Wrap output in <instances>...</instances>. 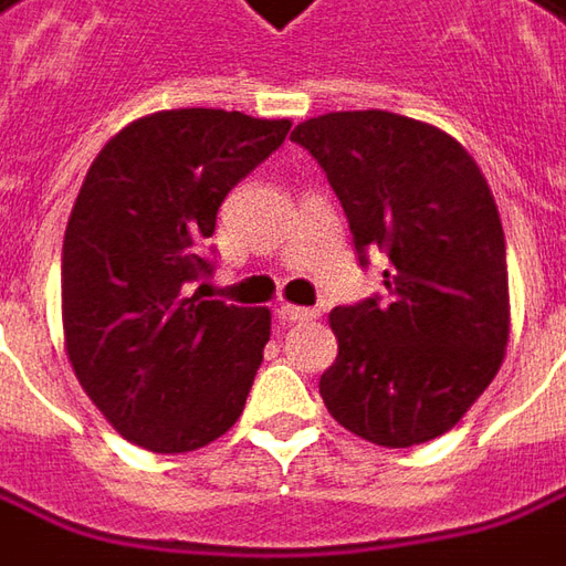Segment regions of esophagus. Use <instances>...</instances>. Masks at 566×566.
<instances>
[{
    "label": "esophagus",
    "mask_w": 566,
    "mask_h": 566,
    "mask_svg": "<svg viewBox=\"0 0 566 566\" xmlns=\"http://www.w3.org/2000/svg\"><path fill=\"white\" fill-rule=\"evenodd\" d=\"M315 315H318L315 310L294 306V303H284V306H279V318H282V322H313Z\"/></svg>",
    "instance_id": "obj_1"
}]
</instances>
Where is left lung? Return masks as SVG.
Returning <instances> with one entry per match:
<instances>
[{
	"label": "left lung",
	"mask_w": 566,
	"mask_h": 566,
	"mask_svg": "<svg viewBox=\"0 0 566 566\" xmlns=\"http://www.w3.org/2000/svg\"><path fill=\"white\" fill-rule=\"evenodd\" d=\"M328 172L353 248L384 253L387 297L328 315L318 394L337 424L406 449L452 430L493 384L511 334L505 232L459 138L390 111H334L291 133Z\"/></svg>",
	"instance_id": "obj_1"
}]
</instances>
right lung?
Returning a JSON list of instances; mask_svg holds the SVG:
<instances>
[{"instance_id": "obj_1", "label": "right lung", "mask_w": 566, "mask_h": 566, "mask_svg": "<svg viewBox=\"0 0 566 566\" xmlns=\"http://www.w3.org/2000/svg\"><path fill=\"white\" fill-rule=\"evenodd\" d=\"M287 129L176 107L123 126L92 160L64 232L61 322L73 375L123 440L191 452L244 412L272 313L191 284L210 272L219 203Z\"/></svg>"}]
</instances>
